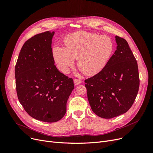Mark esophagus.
<instances>
[{
	"label": "esophagus",
	"instance_id": "esophagus-1",
	"mask_svg": "<svg viewBox=\"0 0 153 153\" xmlns=\"http://www.w3.org/2000/svg\"><path fill=\"white\" fill-rule=\"evenodd\" d=\"M81 83V80H78V79H75L74 80V84L75 85H79Z\"/></svg>",
	"mask_w": 153,
	"mask_h": 153
}]
</instances>
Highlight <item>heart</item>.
I'll use <instances>...</instances> for the list:
<instances>
[{
  "mask_svg": "<svg viewBox=\"0 0 153 153\" xmlns=\"http://www.w3.org/2000/svg\"><path fill=\"white\" fill-rule=\"evenodd\" d=\"M65 47H55L53 56L61 72L68 74L78 59V67L87 76L101 72L108 64L114 50L108 37L85 31H78L66 36Z\"/></svg>",
  "mask_w": 153,
  "mask_h": 153,
  "instance_id": "obj_1",
  "label": "heart"
}]
</instances>
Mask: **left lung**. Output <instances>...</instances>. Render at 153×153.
<instances>
[{"mask_svg": "<svg viewBox=\"0 0 153 153\" xmlns=\"http://www.w3.org/2000/svg\"><path fill=\"white\" fill-rule=\"evenodd\" d=\"M116 50L102 71L85 80L93 112L104 119L126 113L137 97L140 80L138 65L127 41L115 36Z\"/></svg>", "mask_w": 153, "mask_h": 153, "instance_id": "8db88e82", "label": "left lung"}]
</instances>
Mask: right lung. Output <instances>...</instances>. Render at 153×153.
I'll return each instance as SVG.
<instances>
[{
  "mask_svg": "<svg viewBox=\"0 0 153 153\" xmlns=\"http://www.w3.org/2000/svg\"><path fill=\"white\" fill-rule=\"evenodd\" d=\"M55 32L47 31L23 45L15 66L18 98L30 116L55 123L66 112V103L74 89L72 78L54 65L52 39Z\"/></svg>",
  "mask_w": 153,
  "mask_h": 153,
  "instance_id": "obj_1",
  "label": "right lung"
}]
</instances>
